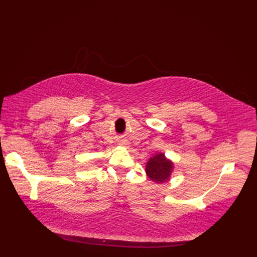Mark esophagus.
<instances>
[{"mask_svg":"<svg viewBox=\"0 0 257 257\" xmlns=\"http://www.w3.org/2000/svg\"><path fill=\"white\" fill-rule=\"evenodd\" d=\"M118 144H119V145H121V146H125V148H127V146L129 145V142H128L127 140H123V139H121V140H119Z\"/></svg>","mask_w":257,"mask_h":257,"instance_id":"1","label":"esophagus"}]
</instances>
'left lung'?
Segmentation results:
<instances>
[{"mask_svg":"<svg viewBox=\"0 0 257 257\" xmlns=\"http://www.w3.org/2000/svg\"><path fill=\"white\" fill-rule=\"evenodd\" d=\"M175 169L173 161L168 159L165 154L158 153L152 157L145 165V173L156 184L168 182Z\"/></svg>","mask_w":257,"mask_h":257,"instance_id":"left-lung-1","label":"left lung"}]
</instances>
